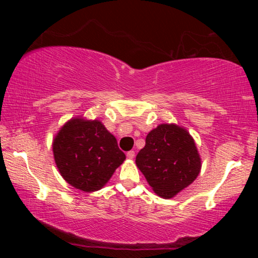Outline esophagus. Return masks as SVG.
I'll use <instances>...</instances> for the list:
<instances>
[{"mask_svg": "<svg viewBox=\"0 0 258 258\" xmlns=\"http://www.w3.org/2000/svg\"><path fill=\"white\" fill-rule=\"evenodd\" d=\"M126 156H127L128 159H133L134 156H135V152L133 150H131V151L127 152V154H126Z\"/></svg>", "mask_w": 258, "mask_h": 258, "instance_id": "obj_1", "label": "esophagus"}]
</instances>
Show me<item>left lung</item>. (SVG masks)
<instances>
[{"label": "left lung", "mask_w": 258, "mask_h": 258, "mask_svg": "<svg viewBox=\"0 0 258 258\" xmlns=\"http://www.w3.org/2000/svg\"><path fill=\"white\" fill-rule=\"evenodd\" d=\"M135 163L152 190L166 199L190 185L202 168L195 140L175 124H160L149 132Z\"/></svg>", "instance_id": "8db88e82"}]
</instances>
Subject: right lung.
I'll use <instances>...</instances> for the list:
<instances>
[{
  "mask_svg": "<svg viewBox=\"0 0 258 258\" xmlns=\"http://www.w3.org/2000/svg\"><path fill=\"white\" fill-rule=\"evenodd\" d=\"M52 149L61 176L85 192L101 189L126 158L101 121L84 118L67 121L55 135Z\"/></svg>",
  "mask_w": 258,
  "mask_h": 258,
  "instance_id": "add662e5",
  "label": "right lung"
}]
</instances>
